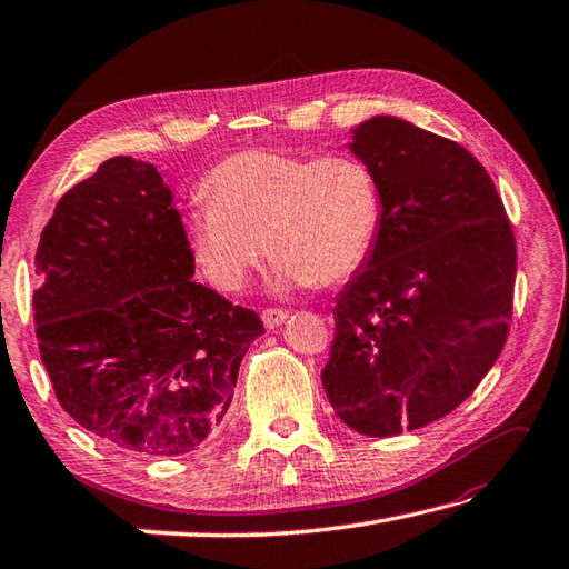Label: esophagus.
<instances>
[{"label": "esophagus", "instance_id": "1", "mask_svg": "<svg viewBox=\"0 0 569 569\" xmlns=\"http://www.w3.org/2000/svg\"><path fill=\"white\" fill-rule=\"evenodd\" d=\"M284 319H287V311L284 309H262V321H264V327L268 329H277L280 327V323H284Z\"/></svg>", "mask_w": 569, "mask_h": 569}]
</instances>
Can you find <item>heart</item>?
Here are the masks:
<instances>
[{
    "label": "heart",
    "instance_id": "obj_1",
    "mask_svg": "<svg viewBox=\"0 0 569 569\" xmlns=\"http://www.w3.org/2000/svg\"><path fill=\"white\" fill-rule=\"evenodd\" d=\"M201 193L208 203L183 216V238L206 280L223 292L248 282L264 248L282 287L349 280L382 226L376 169L343 152L311 159L242 149L206 171Z\"/></svg>",
    "mask_w": 569,
    "mask_h": 569
}]
</instances>
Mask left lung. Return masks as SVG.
<instances>
[{
  "instance_id": "left-lung-1",
  "label": "left lung",
  "mask_w": 569,
  "mask_h": 569,
  "mask_svg": "<svg viewBox=\"0 0 569 569\" xmlns=\"http://www.w3.org/2000/svg\"><path fill=\"white\" fill-rule=\"evenodd\" d=\"M349 149L376 169L382 226L336 297L321 382L368 437L420 430L467 400L501 356L516 238L486 169L461 144L378 114Z\"/></svg>"
}]
</instances>
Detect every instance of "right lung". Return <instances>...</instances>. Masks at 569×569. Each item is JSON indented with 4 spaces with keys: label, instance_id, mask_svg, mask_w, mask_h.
Returning <instances> with one entry per match:
<instances>
[{
    "label": "right lung",
    "instance_id": "1",
    "mask_svg": "<svg viewBox=\"0 0 569 569\" xmlns=\"http://www.w3.org/2000/svg\"><path fill=\"white\" fill-rule=\"evenodd\" d=\"M33 264L41 361L80 427L147 457L218 432L264 327L191 280L181 216L152 164L112 157L66 191Z\"/></svg>",
    "mask_w": 569,
    "mask_h": 569
}]
</instances>
